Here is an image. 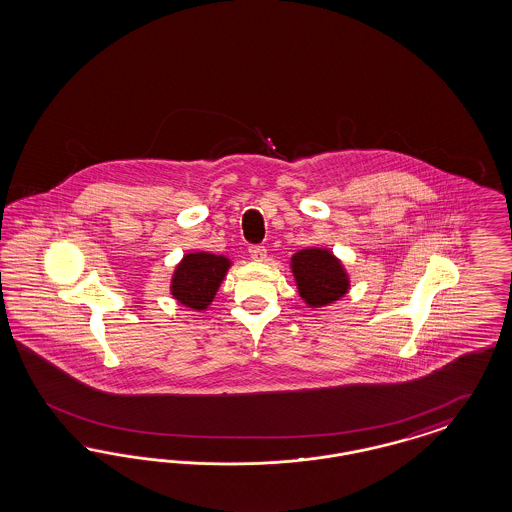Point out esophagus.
I'll list each match as a JSON object with an SVG mask.
<instances>
[{
    "mask_svg": "<svg viewBox=\"0 0 512 512\" xmlns=\"http://www.w3.org/2000/svg\"><path fill=\"white\" fill-rule=\"evenodd\" d=\"M249 255L253 261H265L266 247L265 246H249Z\"/></svg>",
    "mask_w": 512,
    "mask_h": 512,
    "instance_id": "esophagus-1",
    "label": "esophagus"
}]
</instances>
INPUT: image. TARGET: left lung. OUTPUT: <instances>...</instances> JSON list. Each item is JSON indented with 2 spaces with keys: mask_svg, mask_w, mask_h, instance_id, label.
I'll use <instances>...</instances> for the list:
<instances>
[{
  "mask_svg": "<svg viewBox=\"0 0 512 512\" xmlns=\"http://www.w3.org/2000/svg\"><path fill=\"white\" fill-rule=\"evenodd\" d=\"M299 295L312 308L327 306L344 297L350 280L340 261L327 249H302L291 259Z\"/></svg>",
  "mask_w": 512,
  "mask_h": 512,
  "instance_id": "left-lung-1",
  "label": "left lung"
}]
</instances>
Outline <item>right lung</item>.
<instances>
[{"instance_id": "obj_1", "label": "right lung", "mask_w": 512, "mask_h": 512, "mask_svg": "<svg viewBox=\"0 0 512 512\" xmlns=\"http://www.w3.org/2000/svg\"><path fill=\"white\" fill-rule=\"evenodd\" d=\"M230 261L213 253H189L177 265L172 278V295L193 310H206L223 282Z\"/></svg>"}]
</instances>
